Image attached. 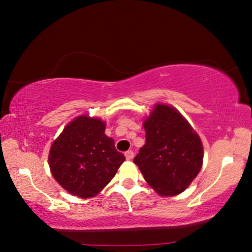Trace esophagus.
I'll use <instances>...</instances> for the list:
<instances>
[{"instance_id":"34e87169","label":"esophagus","mask_w":252,"mask_h":252,"mask_svg":"<svg viewBox=\"0 0 252 252\" xmlns=\"http://www.w3.org/2000/svg\"><path fill=\"white\" fill-rule=\"evenodd\" d=\"M125 156L126 158V160H132V159H133V157H134V153H133V151L129 150V151H126L125 153Z\"/></svg>"}]
</instances>
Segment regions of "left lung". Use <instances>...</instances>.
I'll return each instance as SVG.
<instances>
[{"instance_id": "1", "label": "left lung", "mask_w": 252, "mask_h": 252, "mask_svg": "<svg viewBox=\"0 0 252 252\" xmlns=\"http://www.w3.org/2000/svg\"><path fill=\"white\" fill-rule=\"evenodd\" d=\"M146 144L133 162L162 197L185 191L202 167L203 148L192 126L177 109L156 104L143 122Z\"/></svg>"}]
</instances>
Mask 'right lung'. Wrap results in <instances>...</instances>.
<instances>
[{
    "label": "right lung",
    "instance_id": "right-lung-1",
    "mask_svg": "<svg viewBox=\"0 0 252 252\" xmlns=\"http://www.w3.org/2000/svg\"><path fill=\"white\" fill-rule=\"evenodd\" d=\"M104 131L105 123L100 119L81 116L53 142L49 153L51 173L69 193L84 199L94 197L126 160Z\"/></svg>",
    "mask_w": 252,
    "mask_h": 252
}]
</instances>
